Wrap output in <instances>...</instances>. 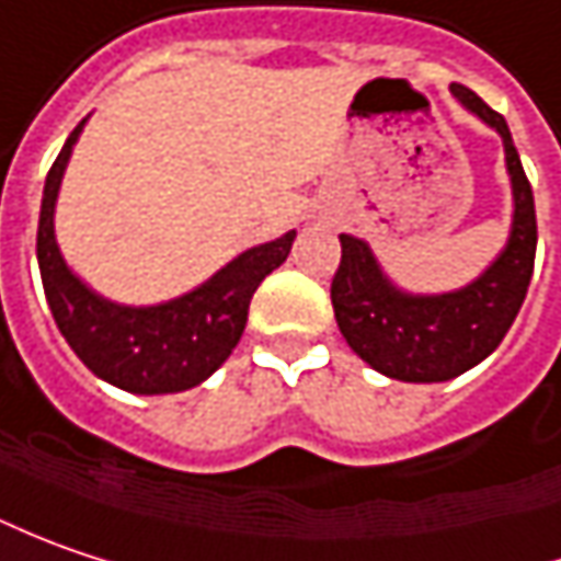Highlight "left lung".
I'll use <instances>...</instances> for the list:
<instances>
[{
  "mask_svg": "<svg viewBox=\"0 0 561 561\" xmlns=\"http://www.w3.org/2000/svg\"><path fill=\"white\" fill-rule=\"evenodd\" d=\"M451 94L463 110L502 135L515 198L512 233L499 259L473 284L435 296L394 287L373 249L363 239L341 233V265L331 280L337 328L359 359L398 381H448L483 363L508 334L534 274V188L524 176L508 123L470 88L451 84Z\"/></svg>",
  "mask_w": 561,
  "mask_h": 561,
  "instance_id": "8db88e82",
  "label": "left lung"
}]
</instances>
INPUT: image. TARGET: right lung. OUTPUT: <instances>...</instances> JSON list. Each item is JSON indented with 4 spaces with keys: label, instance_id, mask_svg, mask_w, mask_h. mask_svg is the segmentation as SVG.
Returning <instances> with one entry per match:
<instances>
[{
    "label": "right lung",
    "instance_id": "obj_1",
    "mask_svg": "<svg viewBox=\"0 0 561 561\" xmlns=\"http://www.w3.org/2000/svg\"><path fill=\"white\" fill-rule=\"evenodd\" d=\"M84 123L88 119L75 126L43 185L37 262L49 312L78 359L103 381L131 394L188 391L233 353L249 319L252 294L274 267L287 262L296 230L245 249L202 287L170 302L119 306L103 299L66 265L53 227L62 173Z\"/></svg>",
    "mask_w": 561,
    "mask_h": 561
}]
</instances>
